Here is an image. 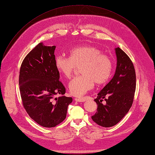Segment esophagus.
<instances>
[{"label":"esophagus","instance_id":"1","mask_svg":"<svg viewBox=\"0 0 155 155\" xmlns=\"http://www.w3.org/2000/svg\"><path fill=\"white\" fill-rule=\"evenodd\" d=\"M75 101L78 102H84L86 101L85 98H75Z\"/></svg>","mask_w":155,"mask_h":155}]
</instances>
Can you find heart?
Returning a JSON list of instances; mask_svg holds the SVG:
<instances>
[{
  "label": "heart",
  "mask_w": 155,
  "mask_h": 155,
  "mask_svg": "<svg viewBox=\"0 0 155 155\" xmlns=\"http://www.w3.org/2000/svg\"><path fill=\"white\" fill-rule=\"evenodd\" d=\"M55 67L66 78L71 77L76 67H80L82 75L73 78L68 87L71 94L80 97L94 87L106 83L112 71V62L109 57L102 53L99 48L92 45H82L69 51V58L58 55L54 58Z\"/></svg>",
  "instance_id": "1"
}]
</instances>
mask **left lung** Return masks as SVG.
Masks as SVG:
<instances>
[{
    "mask_svg": "<svg viewBox=\"0 0 155 155\" xmlns=\"http://www.w3.org/2000/svg\"><path fill=\"white\" fill-rule=\"evenodd\" d=\"M115 74L97 94L94 100L97 109L92 116L95 123L105 127L115 126L125 116L132 106L136 91V73L132 61L120 48H115Z\"/></svg>",
    "mask_w": 155,
    "mask_h": 155,
    "instance_id": "8db88e82",
    "label": "left lung"
}]
</instances>
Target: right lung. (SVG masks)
Here are the masks:
<instances>
[{
  "label": "right lung",
  "mask_w": 155,
  "mask_h": 155,
  "mask_svg": "<svg viewBox=\"0 0 155 155\" xmlns=\"http://www.w3.org/2000/svg\"><path fill=\"white\" fill-rule=\"evenodd\" d=\"M56 46L39 43L24 59L19 84L22 102L29 117L40 126L53 127L66 118L71 97L63 95L65 89L59 81L60 73L54 64ZM56 94H61L54 98Z\"/></svg>",
  "instance_id": "1"
}]
</instances>
